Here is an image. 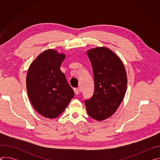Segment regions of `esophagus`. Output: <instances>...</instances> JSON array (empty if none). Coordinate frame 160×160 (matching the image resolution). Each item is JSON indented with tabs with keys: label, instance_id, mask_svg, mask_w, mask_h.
I'll use <instances>...</instances> for the list:
<instances>
[{
	"label": "esophagus",
	"instance_id": "1",
	"mask_svg": "<svg viewBox=\"0 0 160 160\" xmlns=\"http://www.w3.org/2000/svg\"><path fill=\"white\" fill-rule=\"evenodd\" d=\"M73 90H74V92H75V94L76 95H78V94L80 93V91H79V90H78V88H74Z\"/></svg>",
	"mask_w": 160,
	"mask_h": 160
}]
</instances>
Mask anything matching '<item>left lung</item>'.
<instances>
[{
  "label": "left lung",
  "mask_w": 160,
  "mask_h": 160,
  "mask_svg": "<svg viewBox=\"0 0 160 160\" xmlns=\"http://www.w3.org/2000/svg\"><path fill=\"white\" fill-rule=\"evenodd\" d=\"M94 73L92 97L85 101L88 115L98 121L109 118L117 110L125 94L127 76L119 57L105 47L87 51Z\"/></svg>",
  "instance_id": "8db88e82"
}]
</instances>
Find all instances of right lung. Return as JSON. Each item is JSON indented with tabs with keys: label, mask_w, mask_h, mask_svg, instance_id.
I'll list each match as a JSON object with an SVG mask.
<instances>
[{
	"label": "right lung",
	"mask_w": 160,
	"mask_h": 160,
	"mask_svg": "<svg viewBox=\"0 0 160 160\" xmlns=\"http://www.w3.org/2000/svg\"><path fill=\"white\" fill-rule=\"evenodd\" d=\"M66 56L48 49L30 64L27 75V90L34 109L41 115L55 118L64 111L75 93L60 70Z\"/></svg>",
	"instance_id": "1"
}]
</instances>
